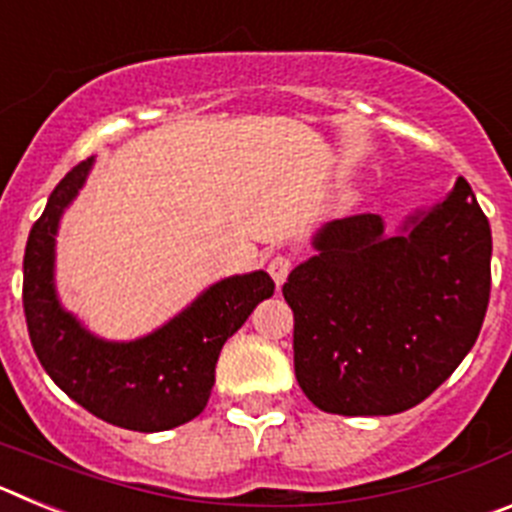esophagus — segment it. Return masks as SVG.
<instances>
[{
    "mask_svg": "<svg viewBox=\"0 0 512 512\" xmlns=\"http://www.w3.org/2000/svg\"><path fill=\"white\" fill-rule=\"evenodd\" d=\"M266 269H269L274 284H277V287H282V284L287 282L289 271H292V261H289L287 256H274V259L269 261V266H266Z\"/></svg>",
    "mask_w": 512,
    "mask_h": 512,
    "instance_id": "esophagus-1",
    "label": "esophagus"
}]
</instances>
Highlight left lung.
<instances>
[{"mask_svg":"<svg viewBox=\"0 0 512 512\" xmlns=\"http://www.w3.org/2000/svg\"><path fill=\"white\" fill-rule=\"evenodd\" d=\"M312 248L282 287L307 400L336 415L415 408L472 351L490 302L492 233L467 179L395 233L343 217Z\"/></svg>","mask_w":512,"mask_h":512,"instance_id":"8db88e82","label":"left lung"}]
</instances>
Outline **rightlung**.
<instances>
[{
	"mask_svg": "<svg viewBox=\"0 0 512 512\" xmlns=\"http://www.w3.org/2000/svg\"><path fill=\"white\" fill-rule=\"evenodd\" d=\"M94 156L63 176L30 230L22 261L27 333L48 377L81 408L140 433L169 431L205 410L225 341L274 295L266 271L210 284L182 312L133 341H107L66 310L56 289V235Z\"/></svg>",
	"mask_w": 512,
	"mask_h": 512,
	"instance_id": "obj_1",
	"label": "right lung"
}]
</instances>
